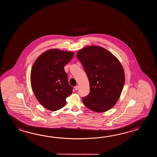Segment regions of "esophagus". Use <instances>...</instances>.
Returning a JSON list of instances; mask_svg holds the SVG:
<instances>
[{
    "label": "esophagus",
    "mask_w": 157,
    "mask_h": 157,
    "mask_svg": "<svg viewBox=\"0 0 157 157\" xmlns=\"http://www.w3.org/2000/svg\"><path fill=\"white\" fill-rule=\"evenodd\" d=\"M75 90L77 91V90L79 89V86H76L75 87Z\"/></svg>",
    "instance_id": "obj_1"
}]
</instances>
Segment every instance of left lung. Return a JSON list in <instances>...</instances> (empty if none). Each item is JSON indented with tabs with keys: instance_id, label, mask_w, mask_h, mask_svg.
Returning a JSON list of instances; mask_svg holds the SVG:
<instances>
[{
	"instance_id": "left-lung-1",
	"label": "left lung",
	"mask_w": 157,
	"mask_h": 157,
	"mask_svg": "<svg viewBox=\"0 0 157 157\" xmlns=\"http://www.w3.org/2000/svg\"><path fill=\"white\" fill-rule=\"evenodd\" d=\"M77 57L90 85V93L82 99L84 105L95 112L109 110L119 99L125 81L120 62L108 50L94 45L79 50Z\"/></svg>"
}]
</instances>
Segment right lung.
Instances as JSON below:
<instances>
[{
  "mask_svg": "<svg viewBox=\"0 0 157 157\" xmlns=\"http://www.w3.org/2000/svg\"><path fill=\"white\" fill-rule=\"evenodd\" d=\"M74 53L52 49L41 54L33 63L30 75L32 89L44 108L56 111L64 107L66 98L72 93L64 69Z\"/></svg>",
  "mask_w": 157,
  "mask_h": 157,
  "instance_id": "right-lung-1",
  "label": "right lung"
}]
</instances>
